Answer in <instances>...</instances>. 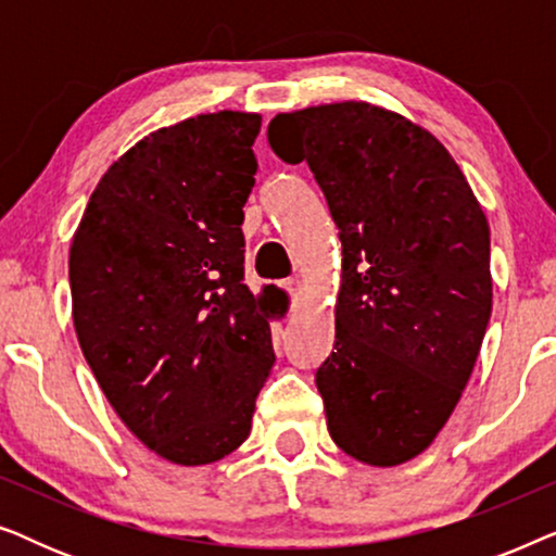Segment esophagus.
<instances>
[{"label":"esophagus","instance_id":"obj_1","mask_svg":"<svg viewBox=\"0 0 556 556\" xmlns=\"http://www.w3.org/2000/svg\"><path fill=\"white\" fill-rule=\"evenodd\" d=\"M286 288H288V293H291V299H293V303H299L301 301V295H303V283L299 278H291L286 283Z\"/></svg>","mask_w":556,"mask_h":556}]
</instances>
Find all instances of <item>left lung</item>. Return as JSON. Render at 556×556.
<instances>
[{"label":"left lung","instance_id":"obj_1","mask_svg":"<svg viewBox=\"0 0 556 556\" xmlns=\"http://www.w3.org/2000/svg\"><path fill=\"white\" fill-rule=\"evenodd\" d=\"M273 151L306 162L341 240L333 352L316 371L329 435L392 468L453 415L493 306L491 232L428 128L367 101L278 113Z\"/></svg>","mask_w":556,"mask_h":556}]
</instances>
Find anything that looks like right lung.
Here are the masks:
<instances>
[{"label": "right lung", "instance_id": "1", "mask_svg": "<svg viewBox=\"0 0 556 556\" xmlns=\"http://www.w3.org/2000/svg\"><path fill=\"white\" fill-rule=\"evenodd\" d=\"M261 113H200L136 141L71 245L73 324L105 400L159 458L207 466L245 443L276 362L278 303L242 283Z\"/></svg>", "mask_w": 556, "mask_h": 556}]
</instances>
